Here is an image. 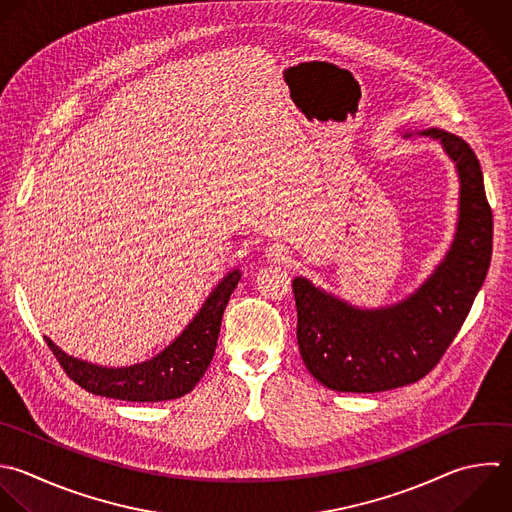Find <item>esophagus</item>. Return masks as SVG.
<instances>
[{
	"label": "esophagus",
	"instance_id": "esophagus-1",
	"mask_svg": "<svg viewBox=\"0 0 512 512\" xmlns=\"http://www.w3.org/2000/svg\"><path fill=\"white\" fill-rule=\"evenodd\" d=\"M288 256H290V250H288V246L282 244V242H272V244L266 248V258L272 260V262H284Z\"/></svg>",
	"mask_w": 512,
	"mask_h": 512
}]
</instances>
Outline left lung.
<instances>
[{
	"mask_svg": "<svg viewBox=\"0 0 512 512\" xmlns=\"http://www.w3.org/2000/svg\"><path fill=\"white\" fill-rule=\"evenodd\" d=\"M408 136V134H406ZM440 140L460 178L454 242L434 274L390 308L360 310L294 278L298 348L310 374L338 392H382L424 378L452 344L486 278L492 256V210L474 150L444 130Z\"/></svg>",
	"mask_w": 512,
	"mask_h": 512,
	"instance_id": "left-lung-1",
	"label": "left lung"
}]
</instances>
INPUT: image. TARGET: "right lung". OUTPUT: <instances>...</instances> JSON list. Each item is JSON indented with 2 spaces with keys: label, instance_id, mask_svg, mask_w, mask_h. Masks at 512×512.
<instances>
[{
  "label": "right lung",
  "instance_id": "add662e5",
  "mask_svg": "<svg viewBox=\"0 0 512 512\" xmlns=\"http://www.w3.org/2000/svg\"><path fill=\"white\" fill-rule=\"evenodd\" d=\"M238 280V270L224 276L178 340L156 358L136 366L106 368L88 364L62 352L50 338L46 342L64 372L92 394L128 402L174 400L188 394L208 370L216 352L222 316Z\"/></svg>",
  "mask_w": 512,
  "mask_h": 512
}]
</instances>
